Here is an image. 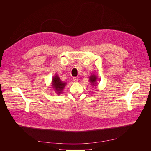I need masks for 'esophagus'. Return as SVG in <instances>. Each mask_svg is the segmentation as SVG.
Wrapping results in <instances>:
<instances>
[{"label": "esophagus", "instance_id": "34e87169", "mask_svg": "<svg viewBox=\"0 0 151 151\" xmlns=\"http://www.w3.org/2000/svg\"><path fill=\"white\" fill-rule=\"evenodd\" d=\"M73 81L75 82V83H77L78 82V79L77 78H73Z\"/></svg>", "mask_w": 151, "mask_h": 151}]
</instances>
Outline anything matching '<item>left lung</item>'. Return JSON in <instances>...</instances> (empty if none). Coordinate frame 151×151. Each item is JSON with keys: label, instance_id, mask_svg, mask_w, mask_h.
I'll return each mask as SVG.
<instances>
[{"label": "left lung", "instance_id": "1", "mask_svg": "<svg viewBox=\"0 0 151 151\" xmlns=\"http://www.w3.org/2000/svg\"><path fill=\"white\" fill-rule=\"evenodd\" d=\"M98 81V77L97 75L94 74H91V75L90 76L89 78V82L90 84L93 86V87H96L97 85V82Z\"/></svg>", "mask_w": 151, "mask_h": 151}]
</instances>
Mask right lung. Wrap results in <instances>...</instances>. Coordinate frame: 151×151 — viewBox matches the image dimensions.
<instances>
[{
  "label": "right lung",
  "instance_id": "right-lung-1",
  "mask_svg": "<svg viewBox=\"0 0 151 151\" xmlns=\"http://www.w3.org/2000/svg\"><path fill=\"white\" fill-rule=\"evenodd\" d=\"M66 85V82L62 81L58 75H55L53 76L51 81V86L55 93L58 95H60L63 93Z\"/></svg>",
  "mask_w": 151,
  "mask_h": 151
}]
</instances>
